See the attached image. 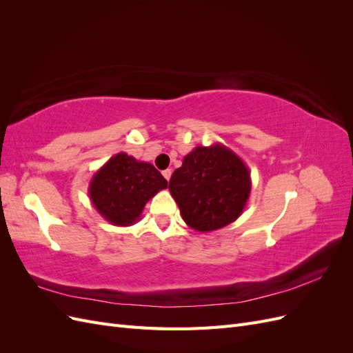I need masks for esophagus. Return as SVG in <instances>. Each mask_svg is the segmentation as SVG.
<instances>
[{
	"mask_svg": "<svg viewBox=\"0 0 353 353\" xmlns=\"http://www.w3.org/2000/svg\"><path fill=\"white\" fill-rule=\"evenodd\" d=\"M162 174H163V176L169 181V179H170V175H172V170H170V169H166V170H163Z\"/></svg>",
	"mask_w": 353,
	"mask_h": 353,
	"instance_id": "34e87169",
	"label": "esophagus"
}]
</instances>
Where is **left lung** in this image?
Listing matches in <instances>:
<instances>
[{"mask_svg": "<svg viewBox=\"0 0 353 353\" xmlns=\"http://www.w3.org/2000/svg\"><path fill=\"white\" fill-rule=\"evenodd\" d=\"M252 190L249 168L221 143L197 145L175 169L169 191L190 228L216 231L236 221Z\"/></svg>", "mask_w": 353, "mask_h": 353, "instance_id": "8db88e82", "label": "left lung"}]
</instances>
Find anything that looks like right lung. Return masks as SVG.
<instances>
[{"label":"right lung","instance_id":"add662e5","mask_svg":"<svg viewBox=\"0 0 353 353\" xmlns=\"http://www.w3.org/2000/svg\"><path fill=\"white\" fill-rule=\"evenodd\" d=\"M166 187L168 181L152 163L117 153L92 175L88 196L112 225L130 227L140 221L145 203Z\"/></svg>","mask_w":353,"mask_h":353}]
</instances>
